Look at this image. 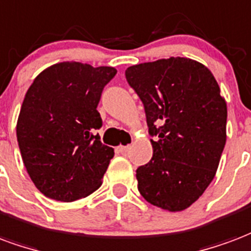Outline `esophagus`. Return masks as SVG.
I'll return each mask as SVG.
<instances>
[{
	"mask_svg": "<svg viewBox=\"0 0 251 251\" xmlns=\"http://www.w3.org/2000/svg\"><path fill=\"white\" fill-rule=\"evenodd\" d=\"M129 145H126V146H118V151H120L121 154H126L127 151H129Z\"/></svg>",
	"mask_w": 251,
	"mask_h": 251,
	"instance_id": "1",
	"label": "esophagus"
}]
</instances>
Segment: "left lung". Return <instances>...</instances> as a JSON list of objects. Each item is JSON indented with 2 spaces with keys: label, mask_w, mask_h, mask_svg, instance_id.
<instances>
[{
  "label": "left lung",
  "mask_w": 251,
  "mask_h": 251,
  "mask_svg": "<svg viewBox=\"0 0 251 251\" xmlns=\"http://www.w3.org/2000/svg\"><path fill=\"white\" fill-rule=\"evenodd\" d=\"M144 103L153 157L137 169L151 205L181 211L203 194L226 144L227 107L214 75L197 61L170 57L126 69Z\"/></svg>",
  "instance_id": "obj_1"
}]
</instances>
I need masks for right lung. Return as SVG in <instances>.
<instances>
[{"instance_id":"add662e5","label":"right lung","mask_w":251,"mask_h":251,"mask_svg":"<svg viewBox=\"0 0 251 251\" xmlns=\"http://www.w3.org/2000/svg\"><path fill=\"white\" fill-rule=\"evenodd\" d=\"M110 66L59 62L27 89L17 121V141L33 183L61 202L85 198L101 186L114 150L100 141L97 110Z\"/></svg>"}]
</instances>
